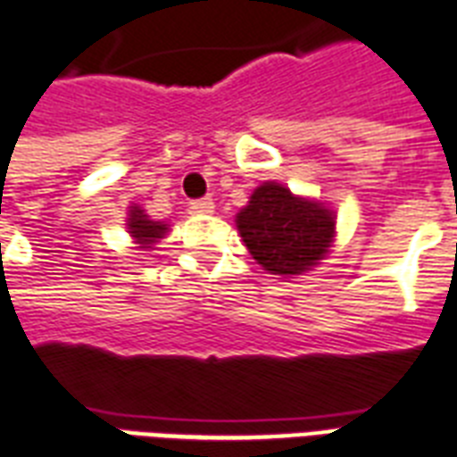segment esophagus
<instances>
[{"label":"esophagus","mask_w":457,"mask_h":457,"mask_svg":"<svg viewBox=\"0 0 457 457\" xmlns=\"http://www.w3.org/2000/svg\"><path fill=\"white\" fill-rule=\"evenodd\" d=\"M190 210L195 212V214H212V212H214V200H212V197L195 200V203H190Z\"/></svg>","instance_id":"1"}]
</instances>
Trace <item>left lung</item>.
Instances as JSON below:
<instances>
[{"label":"left lung","instance_id":"left-lung-1","mask_svg":"<svg viewBox=\"0 0 457 457\" xmlns=\"http://www.w3.org/2000/svg\"><path fill=\"white\" fill-rule=\"evenodd\" d=\"M236 226L253 260L284 278L312 271L336 240V212L314 197L295 195L277 180H264L253 190L236 214Z\"/></svg>","mask_w":457,"mask_h":457}]
</instances>
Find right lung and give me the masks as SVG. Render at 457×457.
<instances>
[{
  "label": "right lung",
  "mask_w": 457,
  "mask_h": 457,
  "mask_svg": "<svg viewBox=\"0 0 457 457\" xmlns=\"http://www.w3.org/2000/svg\"><path fill=\"white\" fill-rule=\"evenodd\" d=\"M126 228H129L130 238H133V243L140 250H152L169 233V224L166 221H154V219L147 217V212L140 204H130L129 207Z\"/></svg>",
  "instance_id": "right-lung-1"
}]
</instances>
